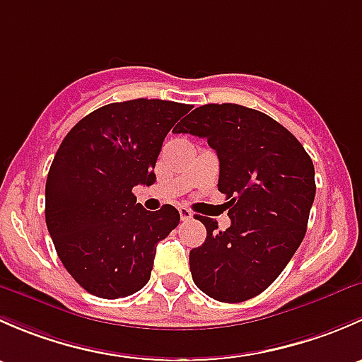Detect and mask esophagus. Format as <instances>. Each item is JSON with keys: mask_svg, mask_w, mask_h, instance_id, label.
I'll use <instances>...</instances> for the list:
<instances>
[{"mask_svg": "<svg viewBox=\"0 0 362 362\" xmlns=\"http://www.w3.org/2000/svg\"><path fill=\"white\" fill-rule=\"evenodd\" d=\"M178 211H180V218H182V221H191V218H192V211L191 210H189V208H185V206H180V208H178Z\"/></svg>", "mask_w": 362, "mask_h": 362, "instance_id": "34e87169", "label": "esophagus"}]
</instances>
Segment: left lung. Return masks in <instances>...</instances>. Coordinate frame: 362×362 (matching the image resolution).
<instances>
[{"mask_svg":"<svg viewBox=\"0 0 362 362\" xmlns=\"http://www.w3.org/2000/svg\"><path fill=\"white\" fill-rule=\"evenodd\" d=\"M175 133L206 138L218 158V191L231 226L196 215L206 240L189 254L192 280L210 298L242 303L268 289L301 245L315 198V170L291 131L242 105H203Z\"/></svg>","mask_w":362,"mask_h":362,"instance_id":"left-lung-1","label":"left lung"}]
</instances>
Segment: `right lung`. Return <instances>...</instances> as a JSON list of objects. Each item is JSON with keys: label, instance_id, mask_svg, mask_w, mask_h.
<instances>
[{"label": "right lung", "instance_id": "add662e5", "mask_svg": "<svg viewBox=\"0 0 362 362\" xmlns=\"http://www.w3.org/2000/svg\"><path fill=\"white\" fill-rule=\"evenodd\" d=\"M191 105L131 100L90 112L57 148L45 185V222L66 272L87 293L126 298L151 279L156 247L180 222L171 204L148 211L133 187L156 182L171 127Z\"/></svg>", "mask_w": 362, "mask_h": 362}]
</instances>
